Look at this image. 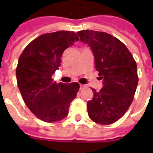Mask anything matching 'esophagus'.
Returning a JSON list of instances; mask_svg holds the SVG:
<instances>
[{"label":"esophagus","instance_id":"esophagus-1","mask_svg":"<svg viewBox=\"0 0 153 153\" xmlns=\"http://www.w3.org/2000/svg\"><path fill=\"white\" fill-rule=\"evenodd\" d=\"M86 85H84V84H80V90H82V89L86 88Z\"/></svg>","mask_w":153,"mask_h":153}]
</instances>
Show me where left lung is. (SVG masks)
Here are the masks:
<instances>
[{"label":"left lung","mask_w":153,"mask_h":153,"mask_svg":"<svg viewBox=\"0 0 153 153\" xmlns=\"http://www.w3.org/2000/svg\"><path fill=\"white\" fill-rule=\"evenodd\" d=\"M77 33L91 48L96 71L102 79L100 91L92 89L94 97L87 102L89 117L101 125L114 123L133 100L138 83L137 63L126 45L110 34L93 30Z\"/></svg>","instance_id":"obj_1"}]
</instances>
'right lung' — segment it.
Returning a JSON list of instances; mask_svg holds the SVG:
<instances>
[{"label": "right lung", "mask_w": 153, "mask_h": 153, "mask_svg": "<svg viewBox=\"0 0 153 153\" xmlns=\"http://www.w3.org/2000/svg\"><path fill=\"white\" fill-rule=\"evenodd\" d=\"M74 32L59 31L41 35L20 55L16 70L19 90L25 104L45 122L65 118L76 98L79 84L56 83L51 76L61 65L63 51L79 40Z\"/></svg>", "instance_id": "right-lung-1"}]
</instances>
